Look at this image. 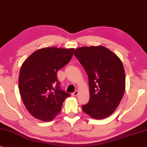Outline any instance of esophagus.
I'll use <instances>...</instances> for the list:
<instances>
[{"label":"esophagus","mask_w":147,"mask_h":147,"mask_svg":"<svg viewBox=\"0 0 147 147\" xmlns=\"http://www.w3.org/2000/svg\"><path fill=\"white\" fill-rule=\"evenodd\" d=\"M78 93H79V91H78V90H76L74 93H72V96H77V95H78Z\"/></svg>","instance_id":"1"}]
</instances>
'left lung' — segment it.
Instances as JSON below:
<instances>
[{"mask_svg": "<svg viewBox=\"0 0 147 147\" xmlns=\"http://www.w3.org/2000/svg\"><path fill=\"white\" fill-rule=\"evenodd\" d=\"M74 55L89 78V101L82 109L96 120L107 118L118 107L124 93L126 77L122 61L102 46L78 48Z\"/></svg>", "mask_w": 147, "mask_h": 147, "instance_id": "obj_1", "label": "left lung"}]
</instances>
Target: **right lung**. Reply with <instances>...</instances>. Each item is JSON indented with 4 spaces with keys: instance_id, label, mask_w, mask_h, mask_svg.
Wrapping results in <instances>:
<instances>
[{
    "instance_id": "right-lung-1",
    "label": "right lung",
    "mask_w": 147,
    "mask_h": 147,
    "mask_svg": "<svg viewBox=\"0 0 147 147\" xmlns=\"http://www.w3.org/2000/svg\"><path fill=\"white\" fill-rule=\"evenodd\" d=\"M75 48L48 47L35 51L21 65L19 89L31 116L44 122L52 121L70 96L60 89L57 71L68 63Z\"/></svg>"
}]
</instances>
